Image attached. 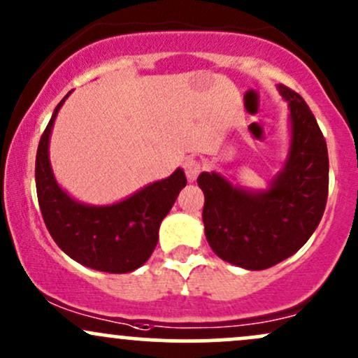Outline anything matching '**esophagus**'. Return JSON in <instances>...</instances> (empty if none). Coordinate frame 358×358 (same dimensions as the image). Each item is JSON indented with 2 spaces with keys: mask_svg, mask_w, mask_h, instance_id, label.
<instances>
[{
  "mask_svg": "<svg viewBox=\"0 0 358 358\" xmlns=\"http://www.w3.org/2000/svg\"><path fill=\"white\" fill-rule=\"evenodd\" d=\"M201 169H203L201 162H199V160H196V159H187L186 162H184V172H186L187 179H189V180L198 179Z\"/></svg>",
  "mask_w": 358,
  "mask_h": 358,
  "instance_id": "obj_1",
  "label": "esophagus"
}]
</instances>
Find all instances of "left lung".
<instances>
[{
  "label": "left lung",
  "instance_id": "left-lung-1",
  "mask_svg": "<svg viewBox=\"0 0 358 358\" xmlns=\"http://www.w3.org/2000/svg\"><path fill=\"white\" fill-rule=\"evenodd\" d=\"M278 92L290 110V147L270 186L245 189L218 172L198 178L210 248L245 270H266L295 255L317 229L328 199V148L316 117L294 90L278 85Z\"/></svg>",
  "mask_w": 358,
  "mask_h": 358
}]
</instances>
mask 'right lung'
Instances as JSON below:
<instances>
[{"mask_svg": "<svg viewBox=\"0 0 358 358\" xmlns=\"http://www.w3.org/2000/svg\"><path fill=\"white\" fill-rule=\"evenodd\" d=\"M70 94L57 103L37 148L36 186L42 218L61 251L76 263L106 273L134 271L152 256L159 227L187 179L182 169H176L167 179L113 205H85L71 198L57 184L49 160L52 126Z\"/></svg>", "mask_w": 358, "mask_h": 358, "instance_id": "right-lung-1", "label": "right lung"}]
</instances>
